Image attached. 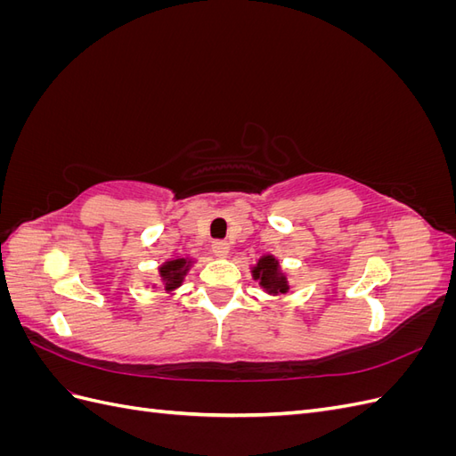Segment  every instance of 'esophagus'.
<instances>
[{"label":"esophagus","instance_id":"esophagus-1","mask_svg":"<svg viewBox=\"0 0 456 456\" xmlns=\"http://www.w3.org/2000/svg\"><path fill=\"white\" fill-rule=\"evenodd\" d=\"M211 249H213V253H215L216 256H228V253H230V243L224 241V240H216V241H213Z\"/></svg>","mask_w":456,"mask_h":456}]
</instances>
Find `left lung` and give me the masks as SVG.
I'll return each instance as SVG.
<instances>
[{
    "mask_svg": "<svg viewBox=\"0 0 456 456\" xmlns=\"http://www.w3.org/2000/svg\"><path fill=\"white\" fill-rule=\"evenodd\" d=\"M253 278L260 281V285L266 289L270 295H280L287 293V278L280 270V262L275 260L272 255L262 256L258 265L253 268Z\"/></svg>",
    "mask_w": 456,
    "mask_h": 456,
    "instance_id": "obj_1",
    "label": "left lung"
}]
</instances>
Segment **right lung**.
Masks as SVG:
<instances>
[{
	"label": "right lung",
	"mask_w": 456,
	"mask_h": 456,
	"mask_svg": "<svg viewBox=\"0 0 456 456\" xmlns=\"http://www.w3.org/2000/svg\"><path fill=\"white\" fill-rule=\"evenodd\" d=\"M188 270H190V260L186 258H175V260L165 262V265L159 268V275L165 283V289H167V291H173V289L181 285Z\"/></svg>",
	"instance_id": "1"
}]
</instances>
